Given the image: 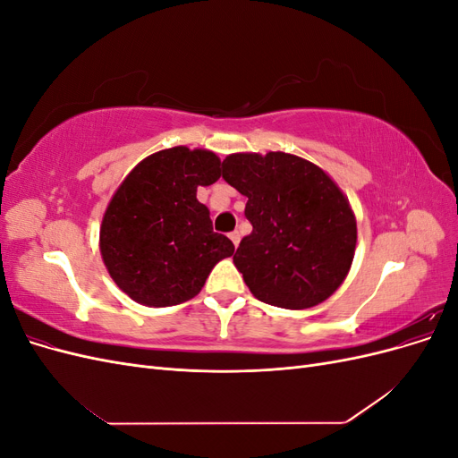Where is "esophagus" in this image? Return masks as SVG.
Returning a JSON list of instances; mask_svg holds the SVG:
<instances>
[{"label":"esophagus","mask_w":458,"mask_h":458,"mask_svg":"<svg viewBox=\"0 0 458 458\" xmlns=\"http://www.w3.org/2000/svg\"><path fill=\"white\" fill-rule=\"evenodd\" d=\"M229 239H231V242H233L234 246H239V242H241V234H239V231H233V233H229Z\"/></svg>","instance_id":"1"}]
</instances>
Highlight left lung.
<instances>
[{
	"label": "left lung",
	"mask_w": 458,
	"mask_h": 458,
	"mask_svg": "<svg viewBox=\"0 0 458 458\" xmlns=\"http://www.w3.org/2000/svg\"><path fill=\"white\" fill-rule=\"evenodd\" d=\"M221 177L248 199L252 233L233 261L250 293L284 310L325 301L348 275L357 242L353 212L336 183L286 152L231 155Z\"/></svg>",
	"instance_id": "1"
}]
</instances>
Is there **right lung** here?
<instances>
[{
	"mask_svg": "<svg viewBox=\"0 0 458 458\" xmlns=\"http://www.w3.org/2000/svg\"><path fill=\"white\" fill-rule=\"evenodd\" d=\"M210 150L174 147L150 155L123 179L101 225V254L114 283L131 300L168 308L195 298L216 263L233 256L214 233L197 187L219 179Z\"/></svg>",
	"mask_w": 458,
	"mask_h": 458,
	"instance_id": "obj_1",
	"label": "right lung"
}]
</instances>
